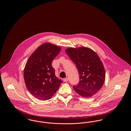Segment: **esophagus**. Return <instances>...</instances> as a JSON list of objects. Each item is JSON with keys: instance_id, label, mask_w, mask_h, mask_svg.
<instances>
[{"instance_id": "obj_1", "label": "esophagus", "mask_w": 131, "mask_h": 131, "mask_svg": "<svg viewBox=\"0 0 131 131\" xmlns=\"http://www.w3.org/2000/svg\"><path fill=\"white\" fill-rule=\"evenodd\" d=\"M69 78H65L63 79V81H65V82H67V81H68Z\"/></svg>"}]
</instances>
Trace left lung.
Listing matches in <instances>:
<instances>
[{
    "instance_id": "1",
    "label": "left lung",
    "mask_w": 131,
    "mask_h": 131,
    "mask_svg": "<svg viewBox=\"0 0 131 131\" xmlns=\"http://www.w3.org/2000/svg\"><path fill=\"white\" fill-rule=\"evenodd\" d=\"M65 52L80 74L79 83L73 86L75 91L84 98L97 93L105 80V70L99 57L93 50L84 47L68 48Z\"/></svg>"
}]
</instances>
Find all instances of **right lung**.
<instances>
[{
	"mask_svg": "<svg viewBox=\"0 0 131 131\" xmlns=\"http://www.w3.org/2000/svg\"><path fill=\"white\" fill-rule=\"evenodd\" d=\"M61 48L50 43L39 47L29 57L24 70V79L29 92L38 99H50L63 81L55 75L51 63Z\"/></svg>",
	"mask_w": 131,
	"mask_h": 131,
	"instance_id": "obj_1",
	"label": "right lung"
}]
</instances>
